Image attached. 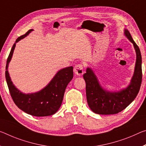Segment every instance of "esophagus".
<instances>
[{
    "mask_svg": "<svg viewBox=\"0 0 146 146\" xmlns=\"http://www.w3.org/2000/svg\"><path fill=\"white\" fill-rule=\"evenodd\" d=\"M74 73L77 76H81L84 71H83V66L81 64H77L74 68Z\"/></svg>",
    "mask_w": 146,
    "mask_h": 146,
    "instance_id": "1",
    "label": "esophagus"
}]
</instances>
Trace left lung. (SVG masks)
Listing matches in <instances>:
<instances>
[{
	"instance_id": "obj_1",
	"label": "left lung",
	"mask_w": 146,
	"mask_h": 146,
	"mask_svg": "<svg viewBox=\"0 0 146 146\" xmlns=\"http://www.w3.org/2000/svg\"><path fill=\"white\" fill-rule=\"evenodd\" d=\"M124 34L133 44L136 54L135 71L131 82L126 88L118 92H110L103 88L92 69H86L83 77L86 82V92L89 107L98 114H115L124 110L136 98L140 88L142 78V56L140 48L132 38L128 30Z\"/></svg>"
}]
</instances>
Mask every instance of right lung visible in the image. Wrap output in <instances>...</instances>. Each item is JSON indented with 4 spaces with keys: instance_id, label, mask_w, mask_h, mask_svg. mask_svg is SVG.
I'll return each instance as SVG.
<instances>
[{
    "instance_id": "right-lung-1",
    "label": "right lung",
    "mask_w": 146,
    "mask_h": 146,
    "mask_svg": "<svg viewBox=\"0 0 146 146\" xmlns=\"http://www.w3.org/2000/svg\"><path fill=\"white\" fill-rule=\"evenodd\" d=\"M32 31L29 30L24 35L19 37L13 44L7 59L5 72L6 82L11 98L18 108L34 116H48L55 114L60 107L65 90L73 77V68L70 66L60 69L44 88L36 93L23 94L15 88L9 75L8 64L12 58L16 43L29 35Z\"/></svg>"
}]
</instances>
